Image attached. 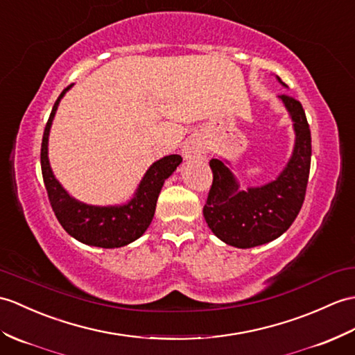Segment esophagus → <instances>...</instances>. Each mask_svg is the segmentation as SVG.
<instances>
[{
    "label": "esophagus",
    "mask_w": 355,
    "mask_h": 355,
    "mask_svg": "<svg viewBox=\"0 0 355 355\" xmlns=\"http://www.w3.org/2000/svg\"><path fill=\"white\" fill-rule=\"evenodd\" d=\"M183 155L184 157H205V146L201 142V140L198 139H191L187 140L183 146Z\"/></svg>",
    "instance_id": "obj_1"
}]
</instances>
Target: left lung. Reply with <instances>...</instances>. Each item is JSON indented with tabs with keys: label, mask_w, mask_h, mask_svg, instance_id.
Returning a JSON list of instances; mask_svg holds the SVG:
<instances>
[{
	"label": "left lung",
	"mask_w": 355,
	"mask_h": 355,
	"mask_svg": "<svg viewBox=\"0 0 355 355\" xmlns=\"http://www.w3.org/2000/svg\"><path fill=\"white\" fill-rule=\"evenodd\" d=\"M279 100L291 114L296 137L291 160L274 181L239 191L232 169L219 159L210 160L213 183L202 209L204 218L216 237L236 248H254L282 236L293 224L306 198L311 162L310 127L300 101L289 95H279Z\"/></svg>",
	"instance_id": "8db88e82"
}]
</instances>
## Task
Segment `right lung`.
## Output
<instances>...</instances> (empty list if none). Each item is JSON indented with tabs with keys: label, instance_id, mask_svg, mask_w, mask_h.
<instances>
[{
	"label": "right lung",
	"instance_id": "1",
	"mask_svg": "<svg viewBox=\"0 0 355 355\" xmlns=\"http://www.w3.org/2000/svg\"><path fill=\"white\" fill-rule=\"evenodd\" d=\"M71 86L63 89L54 103L40 148V166L49 202L64 232L78 242L100 248H121L135 242L150 227L164 180L172 175L183 159L178 154H171L153 163L140 181L135 196L127 204L100 207L77 201L55 180L48 160L49 128L60 100Z\"/></svg>",
	"mask_w": 355,
	"mask_h": 355
}]
</instances>
